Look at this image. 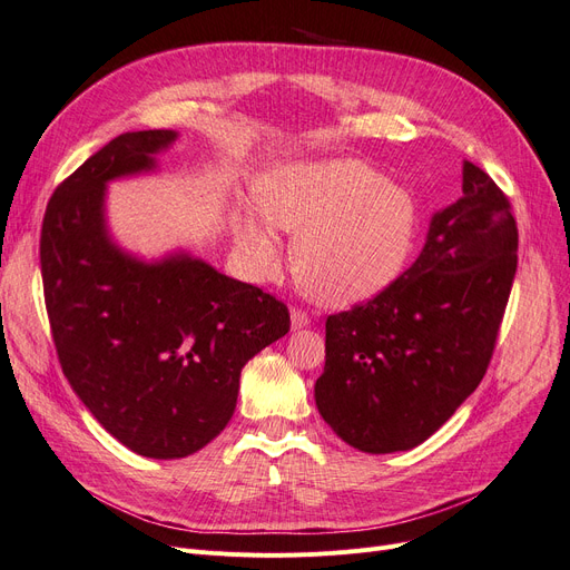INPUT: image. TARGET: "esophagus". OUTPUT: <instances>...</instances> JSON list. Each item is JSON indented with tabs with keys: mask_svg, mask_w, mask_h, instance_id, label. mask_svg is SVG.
Here are the masks:
<instances>
[{
	"mask_svg": "<svg viewBox=\"0 0 570 570\" xmlns=\"http://www.w3.org/2000/svg\"><path fill=\"white\" fill-rule=\"evenodd\" d=\"M289 321H292V327H295V331H299V327H306L308 323H312V318H308V314L302 312V308H292Z\"/></svg>",
	"mask_w": 570,
	"mask_h": 570,
	"instance_id": "34e87169",
	"label": "esophagus"
}]
</instances>
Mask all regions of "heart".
<instances>
[{"label":"heart","instance_id":"obj_1","mask_svg":"<svg viewBox=\"0 0 570 570\" xmlns=\"http://www.w3.org/2000/svg\"><path fill=\"white\" fill-rule=\"evenodd\" d=\"M256 204L273 228L297 233L292 268L308 295L325 304H352L390 285L416 228L409 189L356 159L273 168L258 185ZM237 249L254 278H268L278 266L275 235L256 216L239 223Z\"/></svg>","mask_w":570,"mask_h":570}]
</instances>
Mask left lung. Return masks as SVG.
<instances>
[{
  "instance_id": "8db88e82",
  "label": "left lung",
  "mask_w": 570,
  "mask_h": 570,
  "mask_svg": "<svg viewBox=\"0 0 570 570\" xmlns=\"http://www.w3.org/2000/svg\"><path fill=\"white\" fill-rule=\"evenodd\" d=\"M461 189L430 220L411 268L325 321L316 406L354 450H413L488 371L519 264V228L507 195L471 161Z\"/></svg>"
}]
</instances>
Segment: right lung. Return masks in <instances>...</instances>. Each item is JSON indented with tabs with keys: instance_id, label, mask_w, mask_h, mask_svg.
<instances>
[{
	"instance_id": "obj_1",
	"label": "right lung",
	"mask_w": 570,
	"mask_h": 570,
	"mask_svg": "<svg viewBox=\"0 0 570 570\" xmlns=\"http://www.w3.org/2000/svg\"><path fill=\"white\" fill-rule=\"evenodd\" d=\"M176 130H137L51 195L40 266L51 337L80 402L120 444L183 459L233 419L247 361L289 331L283 302L187 252L142 262L107 228V183L157 168Z\"/></svg>"
}]
</instances>
